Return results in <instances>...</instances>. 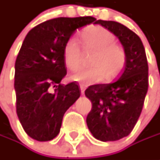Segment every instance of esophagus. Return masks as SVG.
Wrapping results in <instances>:
<instances>
[{"instance_id": "1", "label": "esophagus", "mask_w": 160, "mask_h": 160, "mask_svg": "<svg viewBox=\"0 0 160 160\" xmlns=\"http://www.w3.org/2000/svg\"><path fill=\"white\" fill-rule=\"evenodd\" d=\"M80 89H81V93H82V94H84L85 86H84V85H80Z\"/></svg>"}]
</instances>
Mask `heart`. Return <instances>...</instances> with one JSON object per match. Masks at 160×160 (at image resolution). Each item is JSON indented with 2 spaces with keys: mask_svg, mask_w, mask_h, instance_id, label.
Masks as SVG:
<instances>
[{
  "mask_svg": "<svg viewBox=\"0 0 160 160\" xmlns=\"http://www.w3.org/2000/svg\"><path fill=\"white\" fill-rule=\"evenodd\" d=\"M84 50L92 52L90 58V67L81 69L72 78L83 84H91L114 79L120 73L126 62L124 48L116 43L112 32L102 26H92L84 29L81 34ZM63 59L66 67L76 71L81 65V50L77 40L72 37L66 42L63 50Z\"/></svg>",
  "mask_w": 160,
  "mask_h": 160,
  "instance_id": "1",
  "label": "heart"
}]
</instances>
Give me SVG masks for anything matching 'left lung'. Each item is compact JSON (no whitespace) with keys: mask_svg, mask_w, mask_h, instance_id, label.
<instances>
[{"mask_svg":"<svg viewBox=\"0 0 160 160\" xmlns=\"http://www.w3.org/2000/svg\"><path fill=\"white\" fill-rule=\"evenodd\" d=\"M112 32L126 52V62L118 79L110 83L93 84L85 90L92 107L86 123L90 132L102 142H113L130 134L143 107L149 86L148 61L137 34L115 21L97 20Z\"/></svg>","mask_w":160,"mask_h":160,"instance_id":"1","label":"left lung"}]
</instances>
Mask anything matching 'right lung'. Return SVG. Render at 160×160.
I'll list each match as a JSON object with an SVG mask.
<instances>
[{
	"mask_svg": "<svg viewBox=\"0 0 160 160\" xmlns=\"http://www.w3.org/2000/svg\"><path fill=\"white\" fill-rule=\"evenodd\" d=\"M95 20L92 17L57 18L27 34L16 59L14 87L17 114L31 138H55L65 112L80 97L77 83H60L67 75L63 50L78 28Z\"/></svg>",
	"mask_w": 160,
	"mask_h": 160,
	"instance_id": "add662e5",
	"label": "right lung"
}]
</instances>
